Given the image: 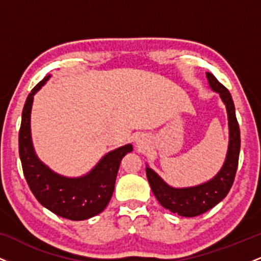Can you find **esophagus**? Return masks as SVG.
<instances>
[{
	"instance_id": "1",
	"label": "esophagus",
	"mask_w": 261,
	"mask_h": 261,
	"mask_svg": "<svg viewBox=\"0 0 261 261\" xmlns=\"http://www.w3.org/2000/svg\"><path fill=\"white\" fill-rule=\"evenodd\" d=\"M136 143H137V145L141 146V145H142V141H141V139H139V140L136 141Z\"/></svg>"
}]
</instances>
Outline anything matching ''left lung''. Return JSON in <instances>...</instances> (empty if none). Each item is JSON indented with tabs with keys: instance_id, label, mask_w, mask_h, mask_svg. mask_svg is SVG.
I'll use <instances>...</instances> for the list:
<instances>
[{
	"instance_id": "8db88e82",
	"label": "left lung",
	"mask_w": 261,
	"mask_h": 261,
	"mask_svg": "<svg viewBox=\"0 0 261 261\" xmlns=\"http://www.w3.org/2000/svg\"><path fill=\"white\" fill-rule=\"evenodd\" d=\"M206 77L212 91L220 94L228 115L229 143L226 161L222 168L211 180L190 188H173L167 184L154 170L146 167V175L151 185L152 193L164 208L169 210L179 216L195 217L205 214L210 208L216 206L227 196L232 188L237 168H238L239 151H241V131L236 118L234 103L228 89L217 81L212 73L207 72Z\"/></svg>"
}]
</instances>
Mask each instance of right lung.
<instances>
[{"label":"right lung","mask_w":261,"mask_h":261,"mask_svg":"<svg viewBox=\"0 0 261 261\" xmlns=\"http://www.w3.org/2000/svg\"><path fill=\"white\" fill-rule=\"evenodd\" d=\"M49 79L50 76H46L32 89L23 108L19 128L23 173L32 193L44 207L67 220H87L100 214L109 203L120 162L125 154L133 151V146L125 145L107 153L88 174L80 178L62 176L45 166L33 147L31 113L34 94Z\"/></svg>","instance_id":"obj_1"}]
</instances>
